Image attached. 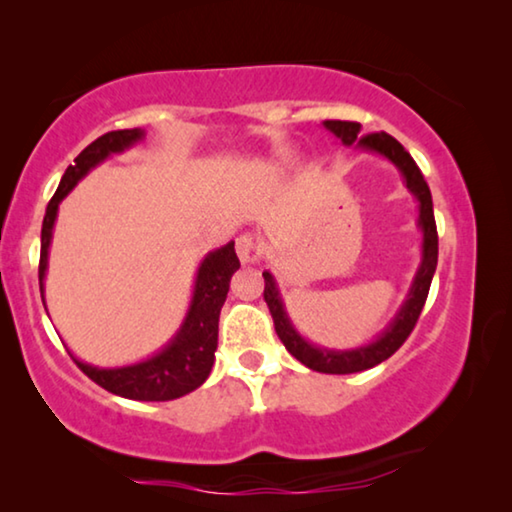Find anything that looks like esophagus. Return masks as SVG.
Segmentation results:
<instances>
[{"label":"esophagus","mask_w":512,"mask_h":512,"mask_svg":"<svg viewBox=\"0 0 512 512\" xmlns=\"http://www.w3.org/2000/svg\"><path fill=\"white\" fill-rule=\"evenodd\" d=\"M235 249H237V256H240L242 263H254L256 261V240L251 235H240L235 242Z\"/></svg>","instance_id":"obj_1"}]
</instances>
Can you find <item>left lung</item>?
I'll return each instance as SVG.
<instances>
[{
  "mask_svg": "<svg viewBox=\"0 0 512 512\" xmlns=\"http://www.w3.org/2000/svg\"><path fill=\"white\" fill-rule=\"evenodd\" d=\"M328 130L333 132L335 137L342 139V144L361 146L363 151L380 153V156L389 158L398 170H401L405 186L410 188V193L415 195L419 202V221L417 226L422 228L424 240H422V263H419V270L415 279H412L410 293L401 305V310L396 312V317L391 324L384 328L382 335L377 340L370 342L366 347L356 349H345V352H338V349H326V347H314L307 342L303 335H300L296 328H293L289 314L284 310L282 296H279L275 277L270 275V270L263 272L265 279V291L263 298L270 307L272 321H275V331L279 340L284 342V347L289 349L291 356L303 363V366L317 370V373H328V375H349V373H361V370H368L377 366V363L387 361L391 354L396 352L398 347L408 340V335L415 328L419 314H422V307L426 303V296H429L433 272H436L438 265V230H436V219H433V200L431 191L426 186L424 174L419 172V167L408 151L403 149L401 144L396 142L394 137L387 135V132H370V135L359 137L361 125L354 121H324Z\"/></svg>",
  "mask_w": 512,
  "mask_h": 512,
  "instance_id": "left-lung-1",
  "label": "left lung"
}]
</instances>
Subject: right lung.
<instances>
[{
    "instance_id": "add662e5",
    "label": "right lung",
    "mask_w": 512,
    "mask_h": 512,
    "mask_svg": "<svg viewBox=\"0 0 512 512\" xmlns=\"http://www.w3.org/2000/svg\"><path fill=\"white\" fill-rule=\"evenodd\" d=\"M144 137V130H114L97 137L88 144L74 165H69L62 174L60 186L48 202L44 226H41V256H39V289L44 300V277L48 268V247H51L53 223L58 216V205L62 198L111 153H121ZM240 268V258L235 254V242L212 251L200 263L198 277H195L193 300L188 307L184 324L170 345L160 349L156 356L142 363H132L123 368H95L79 359V366L95 384L111 394L132 398V401H172V398L191 394L207 380L214 366V352L219 345V314L226 303L230 277Z\"/></svg>"
}]
</instances>
